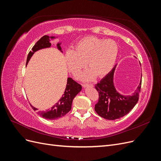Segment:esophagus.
I'll return each instance as SVG.
<instances>
[{
  "label": "esophagus",
  "mask_w": 161,
  "mask_h": 161,
  "mask_svg": "<svg viewBox=\"0 0 161 161\" xmlns=\"http://www.w3.org/2000/svg\"><path fill=\"white\" fill-rule=\"evenodd\" d=\"M82 85L83 87H93L92 84H82Z\"/></svg>",
  "instance_id": "obj_1"
}]
</instances>
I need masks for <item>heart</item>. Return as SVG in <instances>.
<instances>
[{"instance_id": "b5f03b06", "label": "heart", "mask_w": 161, "mask_h": 161, "mask_svg": "<svg viewBox=\"0 0 161 161\" xmlns=\"http://www.w3.org/2000/svg\"><path fill=\"white\" fill-rule=\"evenodd\" d=\"M118 46L111 40L86 37L76 43L75 50L66 51L65 58L69 69L77 75L87 66L90 69L79 75L85 80H92L96 75L103 77L112 70L118 54Z\"/></svg>"}]
</instances>
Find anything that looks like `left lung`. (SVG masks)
I'll return each mask as SVG.
<instances>
[{
    "mask_svg": "<svg viewBox=\"0 0 161 161\" xmlns=\"http://www.w3.org/2000/svg\"><path fill=\"white\" fill-rule=\"evenodd\" d=\"M114 69L99 82L95 85L99 92V100L95 105V110L101 118L114 120L128 114L138 103L141 89V80L137 89L132 95H123L116 91L114 84ZM142 79V78H141Z\"/></svg>",
    "mask_w": 161,
    "mask_h": 161,
    "instance_id": "8db88e82",
    "label": "left lung"
}]
</instances>
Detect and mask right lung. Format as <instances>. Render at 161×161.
Here are the masks:
<instances>
[{
  "instance_id": "right-lung-1",
  "label": "right lung",
  "mask_w": 161,
  "mask_h": 161,
  "mask_svg": "<svg viewBox=\"0 0 161 161\" xmlns=\"http://www.w3.org/2000/svg\"><path fill=\"white\" fill-rule=\"evenodd\" d=\"M55 38L56 37L53 36L50 37L48 36H43L42 37H41L40 40H39L32 47V51H30V53H28L26 65L34 53L41 49H43V48L50 47L51 46L50 40H53V39ZM60 44L61 43H58L57 47L58 50L62 52ZM81 89L82 86L80 84L77 83L71 78H68L65 91L60 100L54 105L50 109L46 111H38L37 113L38 115L42 116V118L50 120L56 119L63 117L70 111L72 101L75 96L81 91ZM30 105L34 111L38 110L31 104Z\"/></svg>"
}]
</instances>
